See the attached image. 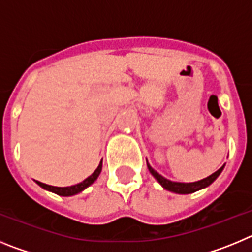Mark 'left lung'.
Masks as SVG:
<instances>
[{"label": "left lung", "mask_w": 252, "mask_h": 252, "mask_svg": "<svg viewBox=\"0 0 252 252\" xmlns=\"http://www.w3.org/2000/svg\"><path fill=\"white\" fill-rule=\"evenodd\" d=\"M146 164H148V169L151 173V175L159 182L160 186L164 189H166V190H169V192L177 193V194H190V193H194L197 192V190L207 188V187L211 186V184L220 177V174H221L222 170H223L224 168V165H222L221 168L218 169L217 171H215L213 174L204 178V179L198 180V182H193V183H180V182H173V180H169L166 179V178L162 177V175H160L157 170H154V169L151 168V165L148 162V160H146Z\"/></svg>", "instance_id": "left-lung-1"}]
</instances>
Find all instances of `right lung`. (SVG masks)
<instances>
[{
	"mask_svg": "<svg viewBox=\"0 0 252 252\" xmlns=\"http://www.w3.org/2000/svg\"><path fill=\"white\" fill-rule=\"evenodd\" d=\"M101 171H102V160H101V162H99V165L97 166V169L93 171L92 175H90V177L87 178V179H84L83 182H81V183L75 184V186L53 187V186H49V184L41 183V182H37V180H36V183L39 184L41 188L45 189V190H49V192H53L58 195H62V197H70V195H75V194H78V193L83 192L84 189L88 188L90 186H92L95 180H97V178L99 177Z\"/></svg>",
	"mask_w": 252,
	"mask_h": 252,
	"instance_id": "1",
	"label": "right lung"
}]
</instances>
